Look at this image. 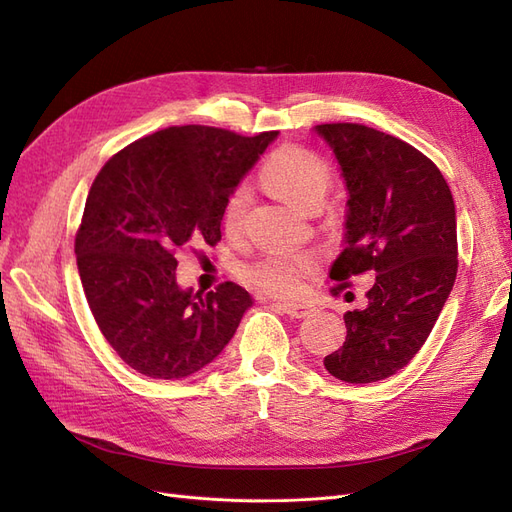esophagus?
<instances>
[{"label": "esophagus", "instance_id": "esophagus-1", "mask_svg": "<svg viewBox=\"0 0 512 512\" xmlns=\"http://www.w3.org/2000/svg\"><path fill=\"white\" fill-rule=\"evenodd\" d=\"M280 307L284 309V314H288L290 318H305L312 314V307L305 303H280Z\"/></svg>", "mask_w": 512, "mask_h": 512}]
</instances>
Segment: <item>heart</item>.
<instances>
[{
  "mask_svg": "<svg viewBox=\"0 0 512 512\" xmlns=\"http://www.w3.org/2000/svg\"><path fill=\"white\" fill-rule=\"evenodd\" d=\"M260 177L269 188L286 200L288 205L299 211L320 209L324 196L331 185V166L316 151L299 145H284L275 149L267 162L262 164ZM247 207H250V194L239 185L232 190L222 209V226L228 235H239ZM314 271V260L309 256L290 254H269L247 265L241 271L243 280L275 297H294L303 290L307 275Z\"/></svg>",
  "mask_w": 512,
  "mask_h": 512,
  "instance_id": "obj_1",
  "label": "heart"
}]
</instances>
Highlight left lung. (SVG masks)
I'll return each mask as SVG.
<instances>
[{"label": "left lung", "instance_id": "left-lung-1", "mask_svg": "<svg viewBox=\"0 0 512 512\" xmlns=\"http://www.w3.org/2000/svg\"><path fill=\"white\" fill-rule=\"evenodd\" d=\"M348 190L344 250L331 280L376 271L365 309L344 314L346 342L324 356L331 376L378 382L404 369L436 324L457 277L455 200L438 166L401 138L361 123L314 128ZM337 286V288H342Z\"/></svg>", "mask_w": 512, "mask_h": 512}]
</instances>
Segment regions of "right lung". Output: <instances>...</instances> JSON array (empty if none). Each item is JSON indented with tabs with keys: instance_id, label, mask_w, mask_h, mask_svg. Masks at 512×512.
I'll use <instances>...</instances> for the list:
<instances>
[{
	"instance_id": "obj_1",
	"label": "right lung",
	"mask_w": 512,
	"mask_h": 512,
	"mask_svg": "<svg viewBox=\"0 0 512 512\" xmlns=\"http://www.w3.org/2000/svg\"><path fill=\"white\" fill-rule=\"evenodd\" d=\"M277 132L175 126L134 141L91 185L74 254L106 342L138 374L179 380L209 365L252 307L245 288L177 284L175 252L222 239V209Z\"/></svg>"
}]
</instances>
